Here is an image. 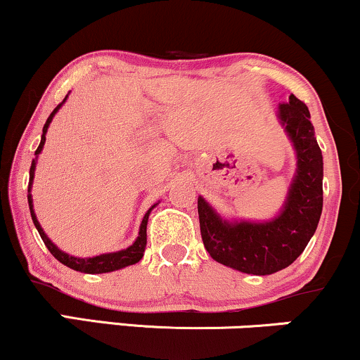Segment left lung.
<instances>
[{
    "instance_id": "obj_1",
    "label": "left lung",
    "mask_w": 360,
    "mask_h": 360,
    "mask_svg": "<svg viewBox=\"0 0 360 360\" xmlns=\"http://www.w3.org/2000/svg\"><path fill=\"white\" fill-rule=\"evenodd\" d=\"M276 115L296 154V171L279 213L262 221L225 218L198 196L205 249L223 266L254 276L291 266L315 235L323 208V155L308 106L291 94Z\"/></svg>"
}]
</instances>
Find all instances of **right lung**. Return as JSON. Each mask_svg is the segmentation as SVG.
<instances>
[{
	"mask_svg": "<svg viewBox=\"0 0 360 360\" xmlns=\"http://www.w3.org/2000/svg\"><path fill=\"white\" fill-rule=\"evenodd\" d=\"M68 96H69V94H68ZM68 96L64 98V101H62L60 105L56 106V110L52 111L51 117H49L47 122H45L44 130H42V139H40V146L37 147L35 159L32 160L30 181H28V206H30L32 220H34L35 229L39 230V233H40V237H42L45 247H47V249L51 250V254L53 255V257L59 260V262L64 264V266L71 267V269H74V271L84 272V274H103V272H113V271L123 269V267H127V266H134V264H137L139 260L143 257V252H146V245H147V221H148V214H150L152 210H154L159 203L152 205L150 208L147 210L146 217H143L142 223H140L139 237L135 238V242L131 243V245H128L127 249H122V250H117V252H108V254L93 255V257H76V255H69L68 252L60 250L59 247H57L56 243H53L51 238L47 237V233H45L42 226H40V221L37 220V214H35V210H34V200H32V184H34V177H35L37 159H39V154H40V152H42V148L45 146V134H47L49 125H51V123H52V120H53V117H56L57 111L60 110V106L64 105L65 100H68Z\"/></svg>",
	"mask_w": 360,
	"mask_h": 360,
	"instance_id": "1",
	"label": "right lung"
}]
</instances>
